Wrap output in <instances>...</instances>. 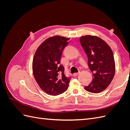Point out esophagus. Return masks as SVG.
<instances>
[{
    "label": "esophagus",
    "instance_id": "obj_1",
    "mask_svg": "<svg viewBox=\"0 0 130 130\" xmlns=\"http://www.w3.org/2000/svg\"><path fill=\"white\" fill-rule=\"evenodd\" d=\"M79 73H80L79 72H78V73H74V74H73V76H76L78 74H79Z\"/></svg>",
    "mask_w": 130,
    "mask_h": 130
}]
</instances>
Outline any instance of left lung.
<instances>
[{
  "label": "left lung",
  "mask_w": 130,
  "mask_h": 130,
  "mask_svg": "<svg viewBox=\"0 0 130 130\" xmlns=\"http://www.w3.org/2000/svg\"><path fill=\"white\" fill-rule=\"evenodd\" d=\"M80 41L87 56L88 67L93 76L91 83L85 86V89L93 93L103 92L115 76L116 66L112 50L104 40L97 36H82Z\"/></svg>",
  "instance_id": "1"
}]
</instances>
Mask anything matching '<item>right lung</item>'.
<instances>
[{
  "label": "right lung",
  "mask_w": 130,
  "mask_h": 130,
  "mask_svg": "<svg viewBox=\"0 0 130 130\" xmlns=\"http://www.w3.org/2000/svg\"><path fill=\"white\" fill-rule=\"evenodd\" d=\"M69 38L55 36L47 38L38 46L32 62L34 77L47 94L57 95L67 90L70 77L64 74L60 60Z\"/></svg>",
  "instance_id": "right-lung-1"
}]
</instances>
